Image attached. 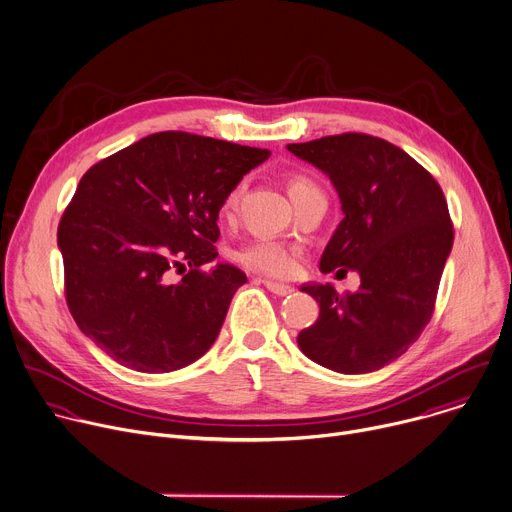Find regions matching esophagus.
<instances>
[{
    "instance_id": "1",
    "label": "esophagus",
    "mask_w": 512,
    "mask_h": 512,
    "mask_svg": "<svg viewBox=\"0 0 512 512\" xmlns=\"http://www.w3.org/2000/svg\"><path fill=\"white\" fill-rule=\"evenodd\" d=\"M263 283L271 291V294H275V296H287V294H291V291H294V287H291V285L279 283V281H273V279H265Z\"/></svg>"
}]
</instances>
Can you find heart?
I'll list each match as a JSON object with an SVG mask.
<instances>
[{
  "mask_svg": "<svg viewBox=\"0 0 512 512\" xmlns=\"http://www.w3.org/2000/svg\"><path fill=\"white\" fill-rule=\"evenodd\" d=\"M245 188H247V184L239 182L229 192V196L225 198V204H223L225 216H231L237 210V206H239V202L245 194ZM312 190H318V186L312 178H308L304 174L291 176L289 182H287V192H289L291 200H296L302 194L312 192ZM237 261L241 265H245L247 269H251L255 273H261V275L289 277V275H294L298 271L300 261H302V251H300V247L287 245V243H281V241L259 239V241H253V243L245 245L243 249H239L237 251Z\"/></svg>",
  "mask_w": 512,
  "mask_h": 512,
  "instance_id": "heart-1",
  "label": "heart"
}]
</instances>
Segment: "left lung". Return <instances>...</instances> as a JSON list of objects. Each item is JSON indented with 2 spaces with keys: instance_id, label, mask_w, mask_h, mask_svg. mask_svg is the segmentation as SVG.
<instances>
[{
  "instance_id": "1",
  "label": "left lung",
  "mask_w": 512,
  "mask_h": 512,
  "mask_svg": "<svg viewBox=\"0 0 512 512\" xmlns=\"http://www.w3.org/2000/svg\"><path fill=\"white\" fill-rule=\"evenodd\" d=\"M287 150L322 170L340 196L344 218L320 269L360 275V287L346 296L330 283L302 285L320 316L298 334V346L336 373L379 371L431 320L454 245L446 196L421 164L381 137L340 133Z\"/></svg>"
}]
</instances>
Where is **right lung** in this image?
Instances as JSON below:
<instances>
[{
	"label": "right lung",
	"mask_w": 512,
	"mask_h": 512,
	"mask_svg": "<svg viewBox=\"0 0 512 512\" xmlns=\"http://www.w3.org/2000/svg\"><path fill=\"white\" fill-rule=\"evenodd\" d=\"M269 150L162 131L81 178L58 225L64 294L77 326L139 373H170L216 340L247 275L218 263V210ZM191 269L178 284L174 266Z\"/></svg>",
	"instance_id": "add662e5"
}]
</instances>
